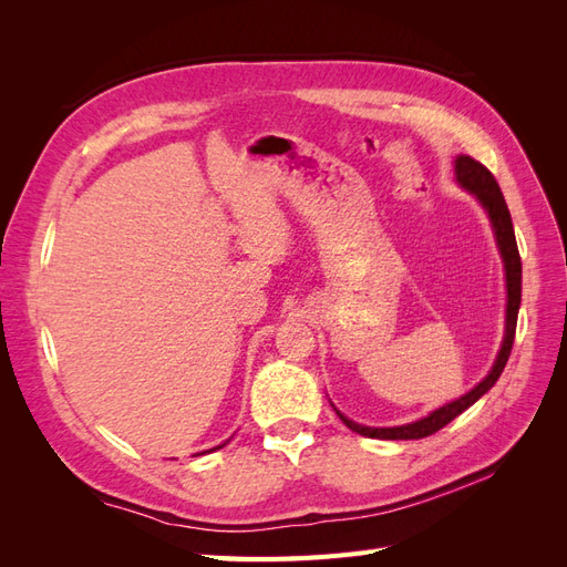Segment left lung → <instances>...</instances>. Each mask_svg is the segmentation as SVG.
Segmentation results:
<instances>
[{
    "label": "left lung",
    "instance_id": "obj_1",
    "mask_svg": "<svg viewBox=\"0 0 567 567\" xmlns=\"http://www.w3.org/2000/svg\"><path fill=\"white\" fill-rule=\"evenodd\" d=\"M456 179L463 188H468L471 194H475L480 198V203L485 205V210L489 213L492 227L496 234V244H499L504 265H506V290H508V302H506V336H504V346L499 350V357L492 367V371L487 373V379L480 381L471 392L463 394V398L454 400L452 404H444L442 409L427 414L425 419L409 423V425H398V427H367L359 425L350 419H346L336 411L340 416V421L346 423L350 431L364 435V437H379V440H421L433 435L437 431H442L444 425L452 423L458 414H463L471 404H475L483 394L499 381V375L508 362L511 357V348H513V338H516V323H518V310H520V293H523V265H520V252H518V244H516V234H513V221H511V213L508 205L504 200V194L499 184H496L494 175L489 169L477 163L471 156H458L456 158Z\"/></svg>",
    "mask_w": 567,
    "mask_h": 567
}]
</instances>
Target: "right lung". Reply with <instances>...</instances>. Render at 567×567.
I'll use <instances>...</instances> for the list:
<instances>
[{"label":"right lung","instance_id":"right-lung-1","mask_svg":"<svg viewBox=\"0 0 567 567\" xmlns=\"http://www.w3.org/2000/svg\"><path fill=\"white\" fill-rule=\"evenodd\" d=\"M219 447H225V444H219ZM219 447H215V450H219ZM213 452V450H210Z\"/></svg>","mask_w":567,"mask_h":567}]
</instances>
